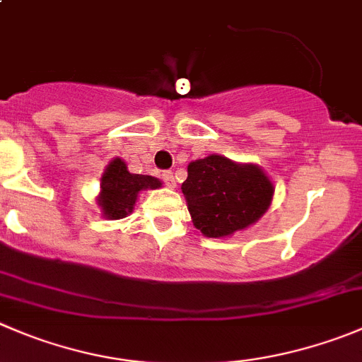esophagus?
I'll return each mask as SVG.
<instances>
[{
    "instance_id": "obj_1",
    "label": "esophagus",
    "mask_w": 362,
    "mask_h": 362,
    "mask_svg": "<svg viewBox=\"0 0 362 362\" xmlns=\"http://www.w3.org/2000/svg\"><path fill=\"white\" fill-rule=\"evenodd\" d=\"M161 177H163L165 185H167L168 188H175V177H174V174H172L170 170L163 172V174H161Z\"/></svg>"
}]
</instances>
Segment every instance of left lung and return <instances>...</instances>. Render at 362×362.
I'll list each match as a JSON object with an SVG mask.
<instances>
[{
	"instance_id": "left-lung-1",
	"label": "left lung",
	"mask_w": 362,
	"mask_h": 362,
	"mask_svg": "<svg viewBox=\"0 0 362 362\" xmlns=\"http://www.w3.org/2000/svg\"><path fill=\"white\" fill-rule=\"evenodd\" d=\"M181 192L195 229L208 238H229L268 211L275 187L259 165L209 154L188 163Z\"/></svg>"
}]
</instances>
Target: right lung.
<instances>
[{
	"instance_id": "add662e5",
	"label": "right lung",
	"mask_w": 362,
	"mask_h": 362,
	"mask_svg": "<svg viewBox=\"0 0 362 362\" xmlns=\"http://www.w3.org/2000/svg\"><path fill=\"white\" fill-rule=\"evenodd\" d=\"M161 181L153 175L132 174L126 161L113 158L101 175V190L95 202L101 208V215L108 220H119L132 215L139 194L146 190L161 188Z\"/></svg>"
}]
</instances>
